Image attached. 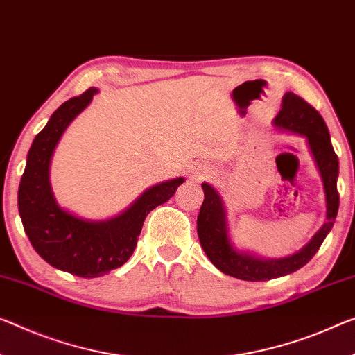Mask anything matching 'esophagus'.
Listing matches in <instances>:
<instances>
[{
    "label": "esophagus",
    "instance_id": "1",
    "mask_svg": "<svg viewBox=\"0 0 355 355\" xmlns=\"http://www.w3.org/2000/svg\"><path fill=\"white\" fill-rule=\"evenodd\" d=\"M212 174L211 168L206 165H195L192 166V171H190V178L192 179H206Z\"/></svg>",
    "mask_w": 355,
    "mask_h": 355
}]
</instances>
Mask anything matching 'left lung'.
I'll list each match as a JSON object with an SVG mask.
<instances>
[{
	"instance_id": "obj_1",
	"label": "left lung",
	"mask_w": 355,
	"mask_h": 355,
	"mask_svg": "<svg viewBox=\"0 0 355 355\" xmlns=\"http://www.w3.org/2000/svg\"><path fill=\"white\" fill-rule=\"evenodd\" d=\"M272 125L281 132L295 133L306 138L309 150L324 182L327 217L322 228L297 254L284 259H260L233 248L228 238L225 206L220 195L212 185L206 182L201 184L205 201L196 219L201 248L217 270L243 281H268L272 277L291 275L306 265L334 227L338 206H340V195L336 189L338 157L331 146L329 128L320 114L303 98L287 92L282 96V109L275 117Z\"/></svg>"
}]
</instances>
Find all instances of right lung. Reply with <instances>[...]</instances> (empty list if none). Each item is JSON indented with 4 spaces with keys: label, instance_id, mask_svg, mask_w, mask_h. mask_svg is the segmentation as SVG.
<instances>
[{
    "label": "right lung",
    "instance_id": "add662e5",
    "mask_svg": "<svg viewBox=\"0 0 355 355\" xmlns=\"http://www.w3.org/2000/svg\"><path fill=\"white\" fill-rule=\"evenodd\" d=\"M90 87L64 101L30 147L19 185V212L31 246L53 268L79 277H96L132 257L147 214L176 193L184 178L147 189L127 211L107 220H85L60 208L49 181L53 150L68 125L90 105Z\"/></svg>",
    "mask_w": 355,
    "mask_h": 355
}]
</instances>
